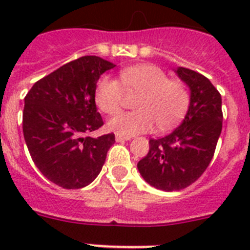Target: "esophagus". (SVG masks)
I'll use <instances>...</instances> for the list:
<instances>
[{
    "label": "esophagus",
    "instance_id": "1",
    "mask_svg": "<svg viewBox=\"0 0 250 250\" xmlns=\"http://www.w3.org/2000/svg\"><path fill=\"white\" fill-rule=\"evenodd\" d=\"M129 139H131V137L125 136V135H119V133H117V135H115V140H117L118 143H121V141H127V140H129Z\"/></svg>",
    "mask_w": 250,
    "mask_h": 250
}]
</instances>
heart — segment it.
<instances>
[{
  "mask_svg": "<svg viewBox=\"0 0 250 250\" xmlns=\"http://www.w3.org/2000/svg\"><path fill=\"white\" fill-rule=\"evenodd\" d=\"M125 93L139 94L136 111L110 119L109 128L125 136L149 132L154 125L168 131L179 125L189 107V92L179 80H168L166 72L154 64H137L122 70L121 82L102 76L94 90V101L101 111L114 115L125 105Z\"/></svg>",
  "mask_w": 250,
  "mask_h": 250,
  "instance_id": "heart-1",
  "label": "heart"
}]
</instances>
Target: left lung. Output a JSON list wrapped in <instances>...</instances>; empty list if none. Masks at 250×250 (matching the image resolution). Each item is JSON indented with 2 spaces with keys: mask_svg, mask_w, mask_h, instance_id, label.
<instances>
[{
  "mask_svg": "<svg viewBox=\"0 0 250 250\" xmlns=\"http://www.w3.org/2000/svg\"><path fill=\"white\" fill-rule=\"evenodd\" d=\"M176 74L190 89L186 118L170 135L150 139L148 154L137 164L145 182L166 192L184 189L205 172L223 121L221 93L210 80L189 68Z\"/></svg>",
  "mask_w": 250,
  "mask_h": 250,
  "instance_id": "obj_1",
  "label": "left lung"
}]
</instances>
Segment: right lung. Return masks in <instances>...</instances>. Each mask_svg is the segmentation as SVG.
Returning <instances> with one entry per match:
<instances>
[{"label": "right lung", "mask_w": 250, "mask_h": 250, "mask_svg": "<svg viewBox=\"0 0 250 250\" xmlns=\"http://www.w3.org/2000/svg\"><path fill=\"white\" fill-rule=\"evenodd\" d=\"M115 67L84 56L33 84L24 98L23 135L36 167L66 189H79L97 178L114 133L86 136L104 125L94 102L100 76Z\"/></svg>", "instance_id": "add662e5"}]
</instances>
